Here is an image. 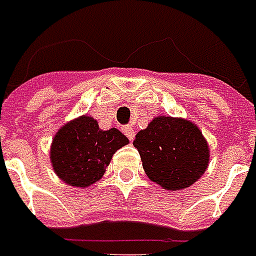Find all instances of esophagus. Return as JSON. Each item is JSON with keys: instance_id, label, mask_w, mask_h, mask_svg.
I'll list each match as a JSON object with an SVG mask.
<instances>
[{"instance_id": "obj_1", "label": "esophagus", "mask_w": 256, "mask_h": 256, "mask_svg": "<svg viewBox=\"0 0 256 256\" xmlns=\"http://www.w3.org/2000/svg\"><path fill=\"white\" fill-rule=\"evenodd\" d=\"M124 134L126 135L130 140H134V136H135V132H134V128L131 126V125H126V126H124Z\"/></svg>"}]
</instances>
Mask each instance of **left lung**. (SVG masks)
I'll list each match as a JSON object with an SVG mask.
<instances>
[{
    "label": "left lung",
    "instance_id": "left-lung-1",
    "mask_svg": "<svg viewBox=\"0 0 256 256\" xmlns=\"http://www.w3.org/2000/svg\"><path fill=\"white\" fill-rule=\"evenodd\" d=\"M142 168L151 182L166 190H183L204 174L210 150L194 122L184 118L156 116L135 135Z\"/></svg>",
    "mask_w": 256,
    "mask_h": 256
}]
</instances>
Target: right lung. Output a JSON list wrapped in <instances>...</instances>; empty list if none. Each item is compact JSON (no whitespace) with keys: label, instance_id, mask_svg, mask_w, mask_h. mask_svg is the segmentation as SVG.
<instances>
[{"label":"right lung","instance_id":"obj_1","mask_svg":"<svg viewBox=\"0 0 256 256\" xmlns=\"http://www.w3.org/2000/svg\"><path fill=\"white\" fill-rule=\"evenodd\" d=\"M130 142L120 130H100L90 115L66 122L50 146V161L58 177L73 187L95 184L106 172L112 156Z\"/></svg>","mask_w":256,"mask_h":256}]
</instances>
